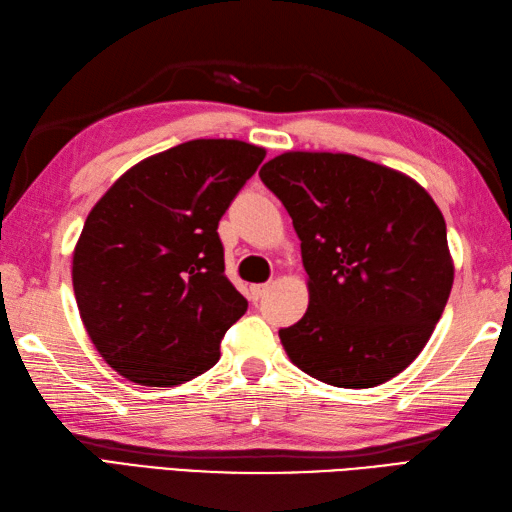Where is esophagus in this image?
<instances>
[{"label":"esophagus","instance_id":"1","mask_svg":"<svg viewBox=\"0 0 512 512\" xmlns=\"http://www.w3.org/2000/svg\"><path fill=\"white\" fill-rule=\"evenodd\" d=\"M268 288H270L268 284H255V286H250V299L259 301V299H262V297L266 295Z\"/></svg>","mask_w":512,"mask_h":512}]
</instances>
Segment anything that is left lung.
<instances>
[{"label": "left lung", "mask_w": 512, "mask_h": 512, "mask_svg": "<svg viewBox=\"0 0 512 512\" xmlns=\"http://www.w3.org/2000/svg\"><path fill=\"white\" fill-rule=\"evenodd\" d=\"M259 178L292 217L308 273L306 314L279 330L290 361L347 389L398 376L451 295L438 204L405 173L352 154L286 151Z\"/></svg>", "instance_id": "1"}]
</instances>
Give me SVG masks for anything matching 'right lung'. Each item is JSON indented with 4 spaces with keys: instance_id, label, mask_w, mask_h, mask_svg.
<instances>
[{
    "instance_id": "right-lung-1",
    "label": "right lung",
    "mask_w": 512,
    "mask_h": 512,
    "mask_svg": "<svg viewBox=\"0 0 512 512\" xmlns=\"http://www.w3.org/2000/svg\"><path fill=\"white\" fill-rule=\"evenodd\" d=\"M264 147L200 138L127 169L83 224L72 255L81 321L132 383L173 387L220 361L248 301L224 275L217 224Z\"/></svg>"
}]
</instances>
